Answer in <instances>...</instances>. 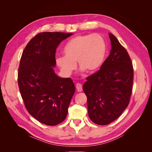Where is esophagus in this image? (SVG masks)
<instances>
[{
	"mask_svg": "<svg viewBox=\"0 0 152 152\" xmlns=\"http://www.w3.org/2000/svg\"><path fill=\"white\" fill-rule=\"evenodd\" d=\"M76 89L77 91H78V92H81L82 91V85L81 84V83H77L76 85Z\"/></svg>",
	"mask_w": 152,
	"mask_h": 152,
	"instance_id": "34e87169",
	"label": "esophagus"
}]
</instances>
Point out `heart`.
Here are the masks:
<instances>
[{
    "mask_svg": "<svg viewBox=\"0 0 152 152\" xmlns=\"http://www.w3.org/2000/svg\"><path fill=\"white\" fill-rule=\"evenodd\" d=\"M106 46L99 34L78 35L66 43L63 48L64 56L58 57L56 64L64 75L69 76L76 69V61L82 71L93 73L104 60Z\"/></svg>",
    "mask_w": 152,
    "mask_h": 152,
    "instance_id": "heart-1",
    "label": "heart"
}]
</instances>
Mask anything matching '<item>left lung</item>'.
Segmentation results:
<instances>
[{
  "instance_id": "8db88e82",
  "label": "left lung",
  "mask_w": 152,
  "mask_h": 152,
  "mask_svg": "<svg viewBox=\"0 0 152 152\" xmlns=\"http://www.w3.org/2000/svg\"><path fill=\"white\" fill-rule=\"evenodd\" d=\"M111 50L100 70L86 78L83 86L89 117L95 124L108 125L129 104L133 91V67L127 50L109 33Z\"/></svg>"
}]
</instances>
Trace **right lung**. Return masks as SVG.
<instances>
[{
	"label": "right lung",
	"mask_w": 152,
	"mask_h": 152,
	"mask_svg": "<svg viewBox=\"0 0 152 152\" xmlns=\"http://www.w3.org/2000/svg\"><path fill=\"white\" fill-rule=\"evenodd\" d=\"M72 33L44 32L29 41L19 63L18 82L25 108L33 118L53 126L65 119L75 86L70 78L57 76V48Z\"/></svg>",
	"instance_id": "right-lung-1"
}]
</instances>
